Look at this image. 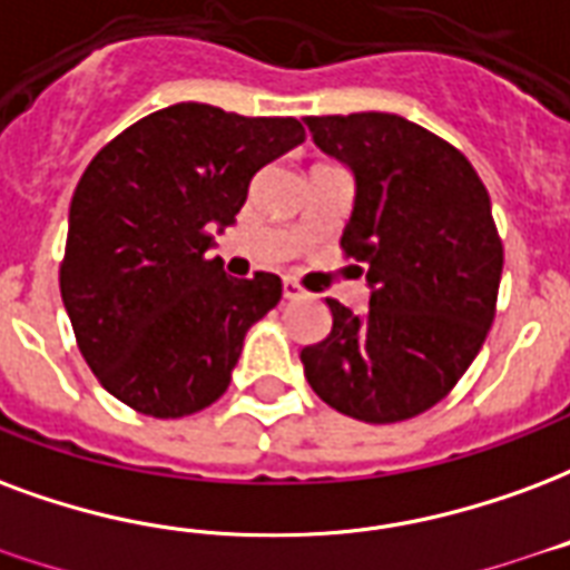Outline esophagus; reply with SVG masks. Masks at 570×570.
Instances as JSON below:
<instances>
[{"label": "esophagus", "mask_w": 570, "mask_h": 570, "mask_svg": "<svg viewBox=\"0 0 570 570\" xmlns=\"http://www.w3.org/2000/svg\"><path fill=\"white\" fill-rule=\"evenodd\" d=\"M284 298H305V289H302L296 281H289V277H286V281H284Z\"/></svg>", "instance_id": "obj_1"}]
</instances>
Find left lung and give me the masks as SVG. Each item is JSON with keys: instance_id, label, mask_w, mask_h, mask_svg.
Here are the masks:
<instances>
[{"instance_id": "8db88e82", "label": "left lung", "mask_w": 570, "mask_h": 570, "mask_svg": "<svg viewBox=\"0 0 570 570\" xmlns=\"http://www.w3.org/2000/svg\"><path fill=\"white\" fill-rule=\"evenodd\" d=\"M353 171L341 247L368 281L365 314L335 298L332 332L302 350L311 390L362 423H402L453 390L495 317L504 250L474 166L399 114L305 120Z\"/></svg>"}]
</instances>
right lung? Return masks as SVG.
<instances>
[{
	"label": "right lung",
	"instance_id": "right-lung-1",
	"mask_svg": "<svg viewBox=\"0 0 570 570\" xmlns=\"http://www.w3.org/2000/svg\"><path fill=\"white\" fill-rule=\"evenodd\" d=\"M302 141L296 117L178 102L92 156L71 196L60 293L114 399L178 420L226 392L247 328L284 286L268 272L229 277L208 259L210 232L235 223L253 175Z\"/></svg>",
	"mask_w": 570,
	"mask_h": 570
}]
</instances>
